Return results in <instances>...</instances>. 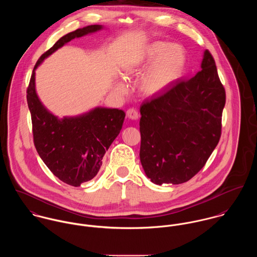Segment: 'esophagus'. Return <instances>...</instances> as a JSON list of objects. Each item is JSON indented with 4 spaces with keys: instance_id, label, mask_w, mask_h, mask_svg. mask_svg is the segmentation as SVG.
Here are the masks:
<instances>
[{
    "instance_id": "esophagus-1",
    "label": "esophagus",
    "mask_w": 257,
    "mask_h": 257,
    "mask_svg": "<svg viewBox=\"0 0 257 257\" xmlns=\"http://www.w3.org/2000/svg\"><path fill=\"white\" fill-rule=\"evenodd\" d=\"M126 114L130 118L132 119H138L139 118V111L136 110V109H128L126 110Z\"/></svg>"
}]
</instances>
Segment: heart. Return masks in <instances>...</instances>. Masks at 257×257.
<instances>
[{
	"label": "heart",
	"instance_id": "1",
	"mask_svg": "<svg viewBox=\"0 0 257 257\" xmlns=\"http://www.w3.org/2000/svg\"><path fill=\"white\" fill-rule=\"evenodd\" d=\"M151 61L141 81V90L147 95H155L171 85L183 71L186 54L183 48L177 44L155 41L150 43L125 68L126 77L140 71ZM115 90L124 93L125 88L122 84H117Z\"/></svg>",
	"mask_w": 257,
	"mask_h": 257
}]
</instances>
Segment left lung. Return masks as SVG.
Listing matches in <instances>:
<instances>
[{"label":"left lung","instance_id":"left-lung-1","mask_svg":"<svg viewBox=\"0 0 257 257\" xmlns=\"http://www.w3.org/2000/svg\"><path fill=\"white\" fill-rule=\"evenodd\" d=\"M224 104L215 59L206 50L194 77L142 105L140 157L153 183H184L205 166L220 142Z\"/></svg>","mask_w":257,"mask_h":257}]
</instances>
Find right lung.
Here are the masks:
<instances>
[{
    "label": "right lung",
    "instance_id": "obj_1",
    "mask_svg": "<svg viewBox=\"0 0 257 257\" xmlns=\"http://www.w3.org/2000/svg\"><path fill=\"white\" fill-rule=\"evenodd\" d=\"M101 29L99 25L88 26L58 39L37 60L27 89L37 153L59 180L73 187L97 175L103 156L121 130L125 114L117 109L96 108L80 116L59 119L40 103L36 92L35 71L45 57L66 42Z\"/></svg>",
    "mask_w": 257,
    "mask_h": 257
}]
</instances>
